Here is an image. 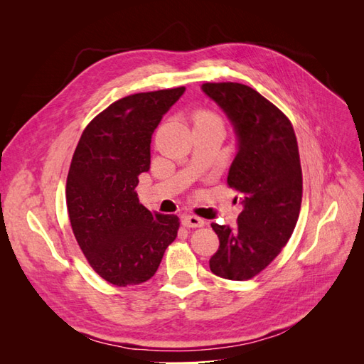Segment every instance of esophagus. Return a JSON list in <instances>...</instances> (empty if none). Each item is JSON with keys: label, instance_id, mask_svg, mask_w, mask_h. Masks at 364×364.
Here are the masks:
<instances>
[{"label": "esophagus", "instance_id": "obj_1", "mask_svg": "<svg viewBox=\"0 0 364 364\" xmlns=\"http://www.w3.org/2000/svg\"><path fill=\"white\" fill-rule=\"evenodd\" d=\"M182 225L185 228H202V226H205V220L197 217V215H183Z\"/></svg>", "mask_w": 364, "mask_h": 364}]
</instances>
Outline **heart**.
<instances>
[{"label":"heart","mask_w":364,"mask_h":364,"mask_svg":"<svg viewBox=\"0 0 364 364\" xmlns=\"http://www.w3.org/2000/svg\"><path fill=\"white\" fill-rule=\"evenodd\" d=\"M194 119H196V121H218L217 117H215L213 112H208V111L197 112V115H196Z\"/></svg>","instance_id":"heart-1"}]
</instances>
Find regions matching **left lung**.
<instances>
[{"mask_svg": "<svg viewBox=\"0 0 364 364\" xmlns=\"http://www.w3.org/2000/svg\"><path fill=\"white\" fill-rule=\"evenodd\" d=\"M202 90L235 127L238 153L228 185L245 206L234 229L211 225L220 247L209 269L220 278L247 281L279 255L294 230L302 203L299 149L290 119L250 86L222 82Z\"/></svg>", "mask_w": 364, "mask_h": 364, "instance_id": "8db88e82", "label": "left lung"}]
</instances>
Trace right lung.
Listing matches in <instances>:
<instances>
[{"label": "right lung", "mask_w": 364, "mask_h": 364, "mask_svg": "<svg viewBox=\"0 0 364 364\" xmlns=\"http://www.w3.org/2000/svg\"><path fill=\"white\" fill-rule=\"evenodd\" d=\"M183 91L119 98L86 126L73 155L67 178L73 232L94 272L117 287L149 281L178 237L179 217L150 213L135 188L150 168L153 132Z\"/></svg>", "instance_id": "1"}]
</instances>
